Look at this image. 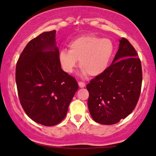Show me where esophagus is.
Instances as JSON below:
<instances>
[{
	"label": "esophagus",
	"mask_w": 156,
	"mask_h": 156,
	"mask_svg": "<svg viewBox=\"0 0 156 156\" xmlns=\"http://www.w3.org/2000/svg\"><path fill=\"white\" fill-rule=\"evenodd\" d=\"M78 84H79V86H80V87H81V88H83V87H84L85 86H86V84L82 82H79Z\"/></svg>",
	"instance_id": "34e87169"
}]
</instances>
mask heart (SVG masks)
I'll return each mask as SVG.
<instances>
[{
  "label": "heart",
  "mask_w": 156,
  "mask_h": 156,
  "mask_svg": "<svg viewBox=\"0 0 156 156\" xmlns=\"http://www.w3.org/2000/svg\"><path fill=\"white\" fill-rule=\"evenodd\" d=\"M114 46L112 40L95 35H84L69 42V51L62 49L59 52L62 69L72 73L80 62L82 75L97 76L107 69L114 54Z\"/></svg>",
  "instance_id": "obj_1"
}]
</instances>
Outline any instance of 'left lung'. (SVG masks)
Wrapping results in <instances>:
<instances>
[{
  "label": "left lung",
  "mask_w": 156,
  "mask_h": 156,
  "mask_svg": "<svg viewBox=\"0 0 156 156\" xmlns=\"http://www.w3.org/2000/svg\"><path fill=\"white\" fill-rule=\"evenodd\" d=\"M142 79L138 53L122 37L112 65L87 85L88 107L94 121L112 125L129 116L138 103Z\"/></svg>",
  "instance_id": "left-lung-1"
}]
</instances>
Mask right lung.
<instances>
[{"mask_svg": "<svg viewBox=\"0 0 156 156\" xmlns=\"http://www.w3.org/2000/svg\"><path fill=\"white\" fill-rule=\"evenodd\" d=\"M56 31L44 32L30 41L16 64V81L21 106L32 120L47 126L60 123L79 88L64 72L55 43Z\"/></svg>", "mask_w": 156, "mask_h": 156, "instance_id": "1", "label": "right lung"}]
</instances>
